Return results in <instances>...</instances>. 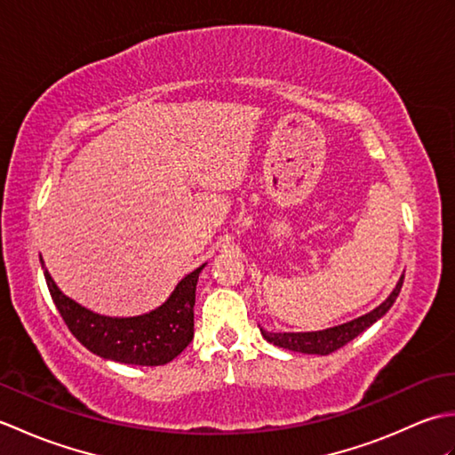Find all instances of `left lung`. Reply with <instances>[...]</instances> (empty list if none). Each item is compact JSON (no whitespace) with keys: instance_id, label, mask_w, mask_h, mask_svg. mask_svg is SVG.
<instances>
[{"instance_id":"left-lung-1","label":"left lung","mask_w":455,"mask_h":455,"mask_svg":"<svg viewBox=\"0 0 455 455\" xmlns=\"http://www.w3.org/2000/svg\"><path fill=\"white\" fill-rule=\"evenodd\" d=\"M403 279H404V275H401V279L397 282V285H395L391 295L385 299L379 307H375L373 311H370L367 315L354 318V321H350V323L338 324L332 328H324V331H315V332H267V331H264V328H259V332H262V336L267 342H272L279 347H285V350L328 355V354L336 352L338 347H342L350 340H354L357 334H362L365 328H370L373 323L379 321V318L389 311L395 303V299H397L401 293Z\"/></svg>"}]
</instances>
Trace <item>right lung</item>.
I'll return each instance as SVG.
<instances>
[{
  "label": "right lung",
  "mask_w": 455,
  "mask_h": 455,
  "mask_svg": "<svg viewBox=\"0 0 455 455\" xmlns=\"http://www.w3.org/2000/svg\"><path fill=\"white\" fill-rule=\"evenodd\" d=\"M44 279L58 313L80 344L103 360L129 365H164L193 340V305L201 269H193L160 307L139 316H105L66 297L48 274Z\"/></svg>",
  "instance_id": "right-lung-1"
}]
</instances>
